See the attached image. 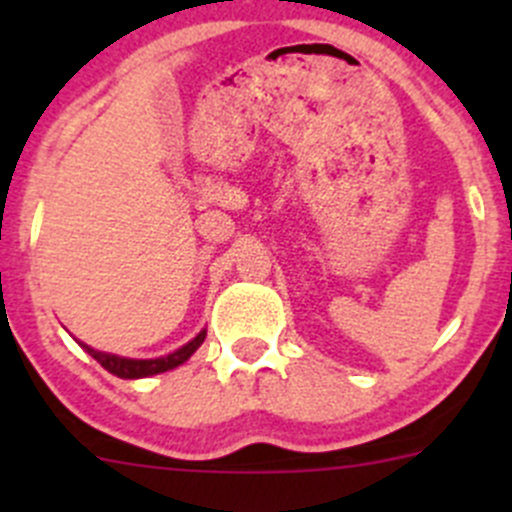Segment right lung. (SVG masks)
Returning <instances> with one entry per match:
<instances>
[{"instance_id": "right-lung-1", "label": "right lung", "mask_w": 512, "mask_h": 512, "mask_svg": "<svg viewBox=\"0 0 512 512\" xmlns=\"http://www.w3.org/2000/svg\"><path fill=\"white\" fill-rule=\"evenodd\" d=\"M205 334L208 332L203 329V332H200L195 339H190L185 347L175 349V352L168 356H158V359H126V356L96 352V349L86 347V344H81V347L94 356L103 369L111 371L113 376H118V379H143V376L163 374V371H170V369H175V366L183 364V361H188L190 356L195 354V349L205 342Z\"/></svg>"}]
</instances>
